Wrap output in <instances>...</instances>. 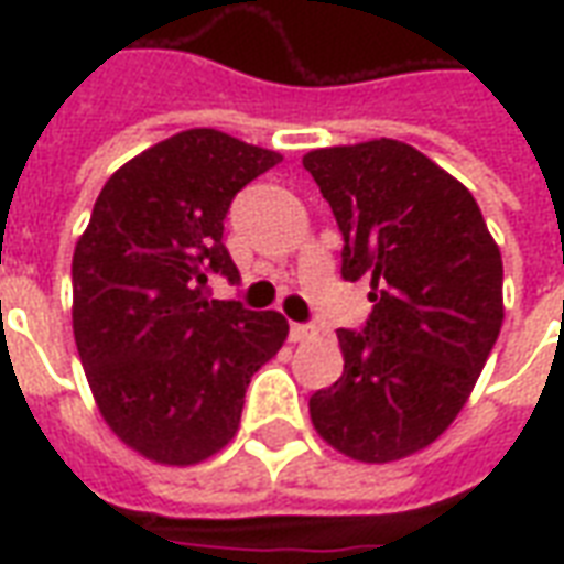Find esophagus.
I'll return each instance as SVG.
<instances>
[{
  "instance_id": "34e87169",
  "label": "esophagus",
  "mask_w": 564,
  "mask_h": 564,
  "mask_svg": "<svg viewBox=\"0 0 564 564\" xmlns=\"http://www.w3.org/2000/svg\"><path fill=\"white\" fill-rule=\"evenodd\" d=\"M314 335H317V329H314V326H305V323H293V326H290V341H307V338H314Z\"/></svg>"
}]
</instances>
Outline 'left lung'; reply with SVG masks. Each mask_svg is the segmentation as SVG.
Returning a JSON list of instances; mask_svg holds the SVG:
<instances>
[{"mask_svg":"<svg viewBox=\"0 0 564 564\" xmlns=\"http://www.w3.org/2000/svg\"><path fill=\"white\" fill-rule=\"evenodd\" d=\"M302 165L344 235L341 278H368L375 302L362 332L338 329L344 375L311 395V420L350 459H404L456 420L496 347L501 253L471 193L404 141Z\"/></svg>","mask_w":564,"mask_h":564,"instance_id":"8db88e82","label":"left lung"}]
</instances>
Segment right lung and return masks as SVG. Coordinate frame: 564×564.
<instances>
[{"instance_id": "obj_1", "label": "right lung", "mask_w": 564, "mask_h": 564, "mask_svg": "<svg viewBox=\"0 0 564 564\" xmlns=\"http://www.w3.org/2000/svg\"><path fill=\"white\" fill-rule=\"evenodd\" d=\"M278 150L186 129L117 169L72 259V329L99 414L127 447L196 465L238 432L247 383L286 341L278 311L208 299L238 281L223 220Z\"/></svg>"}]
</instances>
